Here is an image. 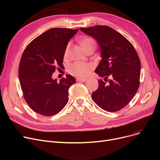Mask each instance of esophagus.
<instances>
[{"label": "esophagus", "instance_id": "1", "mask_svg": "<svg viewBox=\"0 0 160 160\" xmlns=\"http://www.w3.org/2000/svg\"><path fill=\"white\" fill-rule=\"evenodd\" d=\"M87 79L86 78H77V81L78 82H86Z\"/></svg>", "mask_w": 160, "mask_h": 160}]
</instances>
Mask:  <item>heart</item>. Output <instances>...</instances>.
Instances as JSON below:
<instances>
[{"label": "heart", "instance_id": "heart-1", "mask_svg": "<svg viewBox=\"0 0 160 160\" xmlns=\"http://www.w3.org/2000/svg\"><path fill=\"white\" fill-rule=\"evenodd\" d=\"M81 45L85 50L91 47H95L96 43L95 41L91 38H85L81 41ZM71 47V43H69L67 45L65 52L64 57L67 58L69 56V50ZM92 65L89 63H81V62H75L70 64L67 67V71L71 74L78 78L86 77L88 74L91 69Z\"/></svg>", "mask_w": 160, "mask_h": 160}]
</instances>
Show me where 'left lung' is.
<instances>
[{"instance_id":"obj_1","label":"left lung","mask_w":160,"mask_h":160,"mask_svg":"<svg viewBox=\"0 0 160 160\" xmlns=\"http://www.w3.org/2000/svg\"><path fill=\"white\" fill-rule=\"evenodd\" d=\"M80 29L93 37L101 50L102 60L95 72L104 81L98 80L92 99L105 111H119L131 101L139 87L141 62L136 50L127 38L110 27L97 25Z\"/></svg>"}]
</instances>
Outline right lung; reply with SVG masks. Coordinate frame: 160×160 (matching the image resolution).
Instances as JSON below:
<instances>
[{
    "instance_id": "obj_1",
    "label": "right lung",
    "mask_w": 160,
    "mask_h": 160,
    "mask_svg": "<svg viewBox=\"0 0 160 160\" xmlns=\"http://www.w3.org/2000/svg\"><path fill=\"white\" fill-rule=\"evenodd\" d=\"M78 29L50 28L35 38L22 53L19 79L24 98L35 112L52 116L60 112L69 100V89L76 83L72 75L53 80L56 67H62L69 39Z\"/></svg>"
}]
</instances>
